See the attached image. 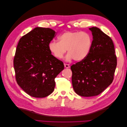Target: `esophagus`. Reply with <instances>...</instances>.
Returning <instances> with one entry per match:
<instances>
[{"instance_id": "obj_1", "label": "esophagus", "mask_w": 127, "mask_h": 127, "mask_svg": "<svg viewBox=\"0 0 127 127\" xmlns=\"http://www.w3.org/2000/svg\"><path fill=\"white\" fill-rule=\"evenodd\" d=\"M64 67L66 68H70V65H69V64H64Z\"/></svg>"}]
</instances>
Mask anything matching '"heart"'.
Segmentation results:
<instances>
[{"instance_id":"obj_1","label":"heart","mask_w":127,"mask_h":127,"mask_svg":"<svg viewBox=\"0 0 127 127\" xmlns=\"http://www.w3.org/2000/svg\"><path fill=\"white\" fill-rule=\"evenodd\" d=\"M58 42L52 40L49 44V49L54 57L62 59L67 50L66 60L73 59L81 62L89 55L92 49L93 38L86 32H67L58 37Z\"/></svg>"}]
</instances>
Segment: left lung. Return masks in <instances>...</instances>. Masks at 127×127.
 I'll return each instance as SVG.
<instances>
[{"label":"left lung","mask_w":127,"mask_h":127,"mask_svg":"<svg viewBox=\"0 0 127 127\" xmlns=\"http://www.w3.org/2000/svg\"><path fill=\"white\" fill-rule=\"evenodd\" d=\"M93 35L88 56L71 66L74 92L82 96L97 95L111 85L117 66L112 39L95 27L89 28Z\"/></svg>","instance_id":"8db88e82"}]
</instances>
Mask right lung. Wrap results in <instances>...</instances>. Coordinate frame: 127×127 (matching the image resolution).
<instances>
[{"instance_id": "right-lung-1", "label": "right lung", "mask_w": 127, "mask_h": 127, "mask_svg": "<svg viewBox=\"0 0 127 127\" xmlns=\"http://www.w3.org/2000/svg\"><path fill=\"white\" fill-rule=\"evenodd\" d=\"M55 32L49 28L36 27L18 43L13 60L16 81L33 97L44 98L51 94L55 77L64 69L63 62L49 49Z\"/></svg>"}]
</instances>
